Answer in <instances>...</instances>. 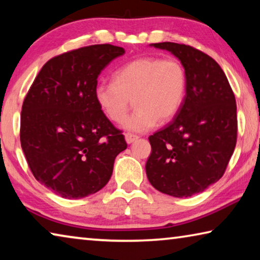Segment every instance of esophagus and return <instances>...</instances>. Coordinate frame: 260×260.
Returning a JSON list of instances; mask_svg holds the SVG:
<instances>
[{"instance_id": "34e87169", "label": "esophagus", "mask_w": 260, "mask_h": 260, "mask_svg": "<svg viewBox=\"0 0 260 260\" xmlns=\"http://www.w3.org/2000/svg\"><path fill=\"white\" fill-rule=\"evenodd\" d=\"M139 137L137 135H133V134H125V141H126V143L127 144H131V143H134V142H136L137 141Z\"/></svg>"}]
</instances>
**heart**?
Returning a JSON list of instances; mask_svg holds the SVG:
<instances>
[{
    "instance_id": "heart-1",
    "label": "heart",
    "mask_w": 260,
    "mask_h": 260,
    "mask_svg": "<svg viewBox=\"0 0 260 260\" xmlns=\"http://www.w3.org/2000/svg\"><path fill=\"white\" fill-rule=\"evenodd\" d=\"M186 90L187 74L180 61L143 57L119 67L114 81L98 83L94 96L102 113L115 123L124 121L134 101L138 110L123 127L143 134L158 121L165 123L173 118L180 110Z\"/></svg>"
}]
</instances>
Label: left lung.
Masks as SVG:
<instances>
[{"label":"left lung","instance_id":"left-lung-1","mask_svg":"<svg viewBox=\"0 0 260 260\" xmlns=\"http://www.w3.org/2000/svg\"><path fill=\"white\" fill-rule=\"evenodd\" d=\"M175 55L187 74V90L174 119L150 136L145 170L155 189L188 198L224 174L237 141L236 100L218 63L189 45L151 44Z\"/></svg>","mask_w":260,"mask_h":260}]
</instances>
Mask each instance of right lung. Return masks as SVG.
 I'll return each instance as SVG.
<instances>
[{
    "label": "right lung",
    "instance_id": "1",
    "mask_svg": "<svg viewBox=\"0 0 260 260\" xmlns=\"http://www.w3.org/2000/svg\"><path fill=\"white\" fill-rule=\"evenodd\" d=\"M123 47L90 45L50 59L24 99L21 145L36 180L65 199L105 187L126 142L98 106V77Z\"/></svg>",
    "mask_w": 260,
    "mask_h": 260
}]
</instances>
